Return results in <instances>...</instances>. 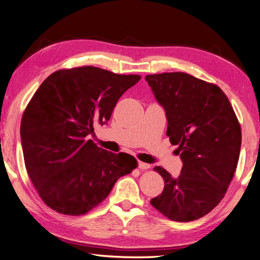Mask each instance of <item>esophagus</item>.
<instances>
[{"mask_svg":"<svg viewBox=\"0 0 260 260\" xmlns=\"http://www.w3.org/2000/svg\"><path fill=\"white\" fill-rule=\"evenodd\" d=\"M151 166L149 164H145V162H142V161H139V168L142 170H145V169H149Z\"/></svg>","mask_w":260,"mask_h":260,"instance_id":"esophagus-1","label":"esophagus"}]
</instances>
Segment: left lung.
<instances>
[{
	"mask_svg": "<svg viewBox=\"0 0 260 260\" xmlns=\"http://www.w3.org/2000/svg\"><path fill=\"white\" fill-rule=\"evenodd\" d=\"M146 82L168 119L167 135L178 145L182 168L172 177L155 167L164 191L151 204L172 221L189 222L210 213L224 197L237 169L241 128L217 85L182 72L152 74Z\"/></svg>",
	"mask_w": 260,
	"mask_h": 260,
	"instance_id": "obj_1",
	"label": "left lung"
}]
</instances>
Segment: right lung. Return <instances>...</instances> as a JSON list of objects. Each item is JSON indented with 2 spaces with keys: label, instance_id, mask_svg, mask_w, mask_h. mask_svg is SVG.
Listing matches in <instances>:
<instances>
[{
  "label": "right lung",
  "instance_id": "add662e5",
  "mask_svg": "<svg viewBox=\"0 0 260 260\" xmlns=\"http://www.w3.org/2000/svg\"><path fill=\"white\" fill-rule=\"evenodd\" d=\"M141 80L93 66L59 70L40 84L25 108L20 135L25 169L54 211L81 215L99 205L120 177L137 166L89 140L107 124L117 101Z\"/></svg>",
  "mask_w": 260,
  "mask_h": 260
}]
</instances>
